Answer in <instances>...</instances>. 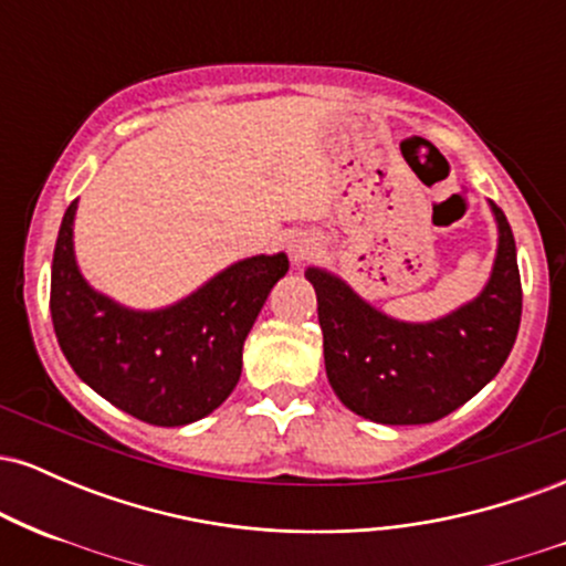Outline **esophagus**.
Wrapping results in <instances>:
<instances>
[{"instance_id":"esophagus-1","label":"esophagus","mask_w":566,"mask_h":566,"mask_svg":"<svg viewBox=\"0 0 566 566\" xmlns=\"http://www.w3.org/2000/svg\"><path fill=\"white\" fill-rule=\"evenodd\" d=\"M287 250H290L292 263L301 265V263L308 261V258H314L316 252L322 250V247H319V242H316L314 237H305V233H301V237H292V239H290Z\"/></svg>"}]
</instances>
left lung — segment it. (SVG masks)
Segmentation results:
<instances>
[{
	"mask_svg": "<svg viewBox=\"0 0 566 566\" xmlns=\"http://www.w3.org/2000/svg\"><path fill=\"white\" fill-rule=\"evenodd\" d=\"M490 210L497 226L490 279L439 319H394L333 271L305 269L319 303L327 380L350 412L382 426L433 423L505 365L522 322V279L509 220L492 201Z\"/></svg>",
	"mask_w": 566,
	"mask_h": 566,
	"instance_id": "left-lung-1",
	"label": "left lung"
}]
</instances>
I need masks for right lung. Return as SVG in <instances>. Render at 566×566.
Here are the masks:
<instances>
[{"mask_svg": "<svg viewBox=\"0 0 566 566\" xmlns=\"http://www.w3.org/2000/svg\"><path fill=\"white\" fill-rule=\"evenodd\" d=\"M71 201L57 231L50 314L71 369L122 412L151 426H188L229 399L242 348L274 284L284 252L252 255L161 308H129L84 279L74 252Z\"/></svg>", "mask_w": 566, "mask_h": 566, "instance_id": "add662e5", "label": "right lung"}]
</instances>
